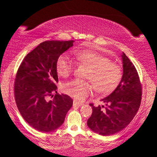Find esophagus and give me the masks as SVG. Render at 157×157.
<instances>
[{
	"label": "esophagus",
	"mask_w": 157,
	"mask_h": 157,
	"mask_svg": "<svg viewBox=\"0 0 157 157\" xmlns=\"http://www.w3.org/2000/svg\"><path fill=\"white\" fill-rule=\"evenodd\" d=\"M73 105L80 107V106H82V105H83V103H82V102H79L78 101H77V100H74Z\"/></svg>",
	"instance_id": "1"
}]
</instances>
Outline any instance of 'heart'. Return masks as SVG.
<instances>
[{
  "label": "heart",
  "instance_id": "obj_1",
  "mask_svg": "<svg viewBox=\"0 0 157 157\" xmlns=\"http://www.w3.org/2000/svg\"><path fill=\"white\" fill-rule=\"evenodd\" d=\"M72 55L77 61L90 68L86 78L91 81L74 79L65 82L62 86L65 94L82 100L91 92L93 86L95 91L101 94H108L117 87L122 78L121 68L115 63L111 62L109 57L91 50L75 49ZM73 68V61L68 54L64 53L58 57L57 71L60 76H68Z\"/></svg>",
  "mask_w": 157,
  "mask_h": 157
}]
</instances>
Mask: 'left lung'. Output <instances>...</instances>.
<instances>
[{
    "instance_id": "1",
    "label": "left lung",
    "mask_w": 157,
    "mask_h": 157,
    "mask_svg": "<svg viewBox=\"0 0 157 157\" xmlns=\"http://www.w3.org/2000/svg\"><path fill=\"white\" fill-rule=\"evenodd\" d=\"M121 59V80L111 94L101 100L105 106L90 104L92 114L87 121L88 127L102 136H110L125 128L140 105L142 89L137 71L124 52Z\"/></svg>"
}]
</instances>
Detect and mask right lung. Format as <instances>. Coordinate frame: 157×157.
Returning <instances> with one entry per match:
<instances>
[{
  "label": "right lung",
  "instance_id": "obj_1",
  "mask_svg": "<svg viewBox=\"0 0 157 157\" xmlns=\"http://www.w3.org/2000/svg\"><path fill=\"white\" fill-rule=\"evenodd\" d=\"M73 43H41L25 57L17 71L15 82L17 109L27 123L40 132H51L60 127L73 105L68 95L52 94L57 89V59L72 47ZM49 96L53 97L52 100H48Z\"/></svg>",
  "mask_w": 157,
  "mask_h": 157
}]
</instances>
